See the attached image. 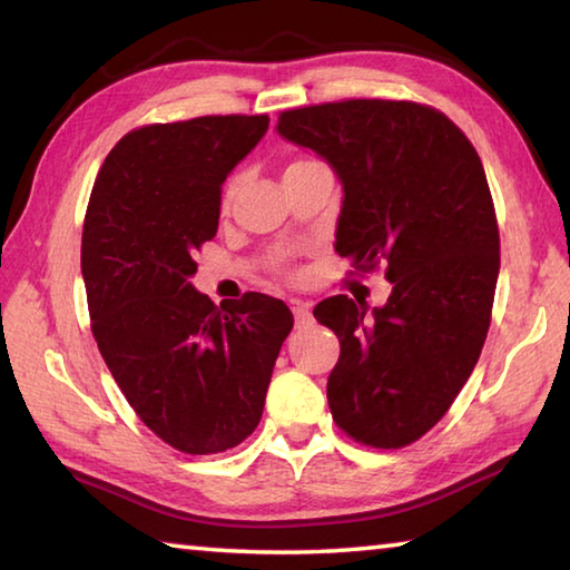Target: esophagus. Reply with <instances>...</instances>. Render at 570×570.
I'll return each instance as SVG.
<instances>
[{
    "label": "esophagus",
    "mask_w": 570,
    "mask_h": 570,
    "mask_svg": "<svg viewBox=\"0 0 570 570\" xmlns=\"http://www.w3.org/2000/svg\"><path fill=\"white\" fill-rule=\"evenodd\" d=\"M293 315H295V325L297 327H309L313 325V313H309L307 303H299V299H293Z\"/></svg>",
    "instance_id": "34e87169"
}]
</instances>
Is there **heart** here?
<instances>
[{
    "mask_svg": "<svg viewBox=\"0 0 570 570\" xmlns=\"http://www.w3.org/2000/svg\"><path fill=\"white\" fill-rule=\"evenodd\" d=\"M295 164H303V160H295ZM295 164H289V166H295Z\"/></svg>",
    "mask_w": 570,
    "mask_h": 570,
    "instance_id": "heart-1",
    "label": "heart"
}]
</instances>
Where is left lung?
I'll use <instances>...</instances> for the list:
<instances>
[{"label":"left lung","mask_w":570,"mask_h":570,"mask_svg":"<svg viewBox=\"0 0 570 570\" xmlns=\"http://www.w3.org/2000/svg\"><path fill=\"white\" fill-rule=\"evenodd\" d=\"M342 180L335 250L392 283L364 317L347 295L315 317L340 337L332 419L354 442L402 449L442 419L474 372L491 325L499 225L476 148L426 104L345 99L277 116Z\"/></svg>","instance_id":"8db88e82"}]
</instances>
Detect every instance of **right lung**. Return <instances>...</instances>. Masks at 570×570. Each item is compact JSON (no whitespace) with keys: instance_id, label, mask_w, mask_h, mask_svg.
<instances>
[{"instance_id":"obj_1","label":"right lung","mask_w":570,"mask_h":570,"mask_svg":"<svg viewBox=\"0 0 570 570\" xmlns=\"http://www.w3.org/2000/svg\"><path fill=\"white\" fill-rule=\"evenodd\" d=\"M267 114L148 124L96 176L81 235L91 332L138 419L184 454L238 446L263 416L293 313L248 293L216 307L190 285L216 238L220 186L265 136Z\"/></svg>"}]
</instances>
